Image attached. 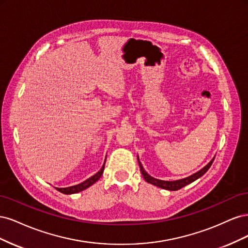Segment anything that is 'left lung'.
Listing matches in <instances>:
<instances>
[{"label": "left lung", "mask_w": 248, "mask_h": 248, "mask_svg": "<svg viewBox=\"0 0 248 248\" xmlns=\"http://www.w3.org/2000/svg\"><path fill=\"white\" fill-rule=\"evenodd\" d=\"M214 158H215V157H214ZM214 158H213L211 161H210L206 167L202 168L201 170L197 171L196 174H193V175H191V176H189V177L181 179V180H176V181H163V180H158V179H155V178L151 177V176H150V175L148 174V172L144 170V168H142L141 163H140V159H139V156H138V161H139V164H140V169L141 175H142V177H144V179L146 180V181H147L148 183L153 184V185H155V186H157V187H160V188H163V189L174 191V190L181 189L182 187H184V186H186V185H188V184L192 183L193 181H196L197 179H199L200 177H202V175H204L205 172L210 169V167L212 166V163H213V161H214Z\"/></svg>", "instance_id": "left-lung-1"}]
</instances>
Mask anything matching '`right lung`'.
<instances>
[{
	"mask_svg": "<svg viewBox=\"0 0 248 248\" xmlns=\"http://www.w3.org/2000/svg\"><path fill=\"white\" fill-rule=\"evenodd\" d=\"M107 160V158H106ZM104 164H106V161H104L102 168L100 169V170L98 172H96V174L94 176H92L91 178L87 179L86 181L81 182L78 185H74V186H70V187H65V188H56L57 190H59L60 192H62L64 194H72V193H78L79 191H82L87 189L88 187H90L91 185H93L96 181H98L99 178L102 176L103 174V170H104Z\"/></svg>",
	"mask_w": 248,
	"mask_h": 248,
	"instance_id": "obj_1",
	"label": "right lung"
}]
</instances>
